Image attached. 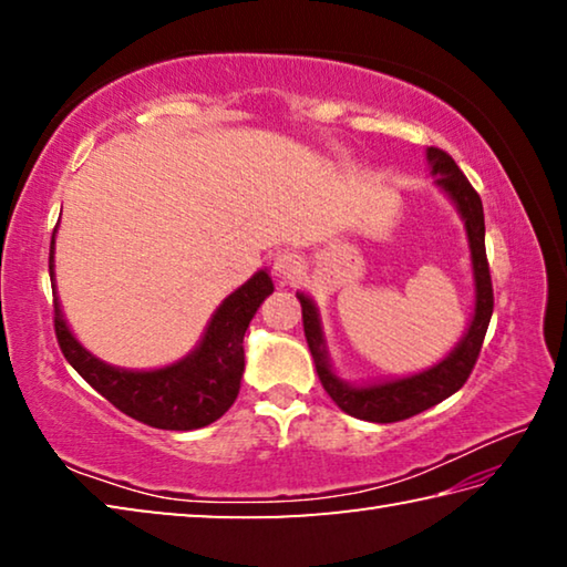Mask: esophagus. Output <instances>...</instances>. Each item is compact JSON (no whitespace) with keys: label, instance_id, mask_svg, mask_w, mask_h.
Instances as JSON below:
<instances>
[{"label":"esophagus","instance_id":"1","mask_svg":"<svg viewBox=\"0 0 567 567\" xmlns=\"http://www.w3.org/2000/svg\"><path fill=\"white\" fill-rule=\"evenodd\" d=\"M272 267H275V275H277V277H282L285 282H292L295 277L302 272L305 262H302V257H300V255H297V252H290V249H285V252H280V255L275 257Z\"/></svg>","mask_w":567,"mask_h":567}]
</instances>
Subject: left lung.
Returning <instances> with one entry per match:
<instances>
[{"mask_svg": "<svg viewBox=\"0 0 567 567\" xmlns=\"http://www.w3.org/2000/svg\"><path fill=\"white\" fill-rule=\"evenodd\" d=\"M427 165L430 175L435 177V185L445 192L450 203L455 205L460 219L465 223L470 262H473V282H475V307L473 318L463 338L447 352V358L440 360L433 368L415 372V375L392 378L380 382H368V385H352L344 382L334 372L324 342V330L320 320V310L310 295L297 292V300L302 305V324L305 338L310 344L315 368L322 388L334 400V405L348 412V415L368 422H398L408 420L417 412L427 410L443 402L465 385L470 372L475 368V360L483 348L487 324L493 318V282L491 267L485 257V217L480 195L470 185L467 177L460 172L455 159L447 152L437 147H427Z\"/></svg>", "mask_w": 567, "mask_h": 567, "instance_id": "obj_1", "label": "left lung"}]
</instances>
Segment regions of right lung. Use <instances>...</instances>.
Here are the masks:
<instances>
[{
	"label": "right lung",
	"instance_id": "obj_1",
	"mask_svg": "<svg viewBox=\"0 0 567 567\" xmlns=\"http://www.w3.org/2000/svg\"><path fill=\"white\" fill-rule=\"evenodd\" d=\"M54 235L50 249L52 282ZM272 290L270 272H255L217 307L195 350L155 370L117 368L84 348L64 320L62 305L56 300V285H52L54 332L66 362L124 415L159 430H197L223 417L237 400L245 372V332L257 307Z\"/></svg>",
	"mask_w": 567,
	"mask_h": 567
}]
</instances>
